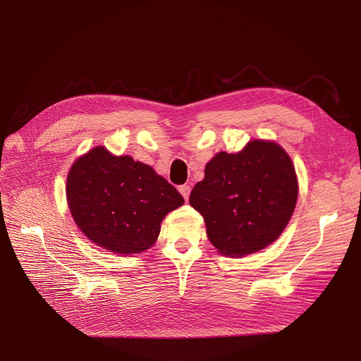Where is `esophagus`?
I'll use <instances>...</instances> for the list:
<instances>
[{
  "label": "esophagus",
  "mask_w": 361,
  "mask_h": 361,
  "mask_svg": "<svg viewBox=\"0 0 361 361\" xmlns=\"http://www.w3.org/2000/svg\"><path fill=\"white\" fill-rule=\"evenodd\" d=\"M178 190H180L181 196L184 197V200L187 202V200H188V196H190V190H192L190 185H187V184H184V185H180Z\"/></svg>",
  "instance_id": "34e87169"
}]
</instances>
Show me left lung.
Wrapping results in <instances>:
<instances>
[{"label":"left lung","mask_w":361,"mask_h":361,"mask_svg":"<svg viewBox=\"0 0 361 361\" xmlns=\"http://www.w3.org/2000/svg\"><path fill=\"white\" fill-rule=\"evenodd\" d=\"M298 183L291 158L278 143L252 140L237 154L219 152L204 166L190 204L204 219L219 253L245 256L272 244L295 209Z\"/></svg>","instance_id":"8db88e82"}]
</instances>
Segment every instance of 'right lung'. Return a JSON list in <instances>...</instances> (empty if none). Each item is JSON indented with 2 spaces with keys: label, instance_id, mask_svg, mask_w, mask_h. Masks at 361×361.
I'll return each instance as SVG.
<instances>
[{
  "label": "right lung",
  "instance_id": "add662e5",
  "mask_svg": "<svg viewBox=\"0 0 361 361\" xmlns=\"http://www.w3.org/2000/svg\"><path fill=\"white\" fill-rule=\"evenodd\" d=\"M67 203L80 231L116 255H136L155 244L165 215L183 196L154 168L104 146L75 161L67 176Z\"/></svg>",
  "mask_w": 361,
  "mask_h": 361
}]
</instances>
